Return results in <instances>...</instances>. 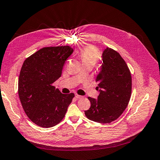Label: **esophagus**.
<instances>
[{
	"label": "esophagus",
	"instance_id": "1",
	"mask_svg": "<svg viewBox=\"0 0 160 160\" xmlns=\"http://www.w3.org/2000/svg\"><path fill=\"white\" fill-rule=\"evenodd\" d=\"M75 97H76V98L77 99H82L83 98V96H81V95H79V94H75Z\"/></svg>",
	"mask_w": 160,
	"mask_h": 160
}]
</instances>
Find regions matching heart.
Instances as JSON below:
<instances>
[{"mask_svg": "<svg viewBox=\"0 0 160 160\" xmlns=\"http://www.w3.org/2000/svg\"><path fill=\"white\" fill-rule=\"evenodd\" d=\"M79 57L83 65H92L94 66L99 60V53L95 48L93 46H87L80 51Z\"/></svg>", "mask_w": 160, "mask_h": 160, "instance_id": "b5f03b06", "label": "heart"}]
</instances>
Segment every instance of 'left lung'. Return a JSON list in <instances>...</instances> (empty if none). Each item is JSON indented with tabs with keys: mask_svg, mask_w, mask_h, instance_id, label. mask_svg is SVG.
<instances>
[{
	"mask_svg": "<svg viewBox=\"0 0 160 160\" xmlns=\"http://www.w3.org/2000/svg\"><path fill=\"white\" fill-rule=\"evenodd\" d=\"M102 61L96 78L99 94L97 99L88 97L91 106L85 115L92 121L108 123L118 119L128 106L131 96L132 78L125 61L115 50L105 49Z\"/></svg>",
	"mask_w": 160,
	"mask_h": 160,
	"instance_id": "obj_1",
	"label": "left lung"
}]
</instances>
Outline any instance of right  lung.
<instances>
[{"instance_id": "1", "label": "right lung", "mask_w": 160, "mask_h": 160, "mask_svg": "<svg viewBox=\"0 0 160 160\" xmlns=\"http://www.w3.org/2000/svg\"><path fill=\"white\" fill-rule=\"evenodd\" d=\"M72 52L68 45L43 48L22 64L18 96L25 114L35 124L50 128L65 117L74 94H62L52 83L61 76L65 62Z\"/></svg>"}]
</instances>
